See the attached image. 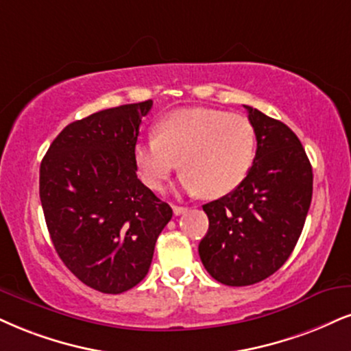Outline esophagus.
<instances>
[{
  "label": "esophagus",
  "instance_id": "esophagus-1",
  "mask_svg": "<svg viewBox=\"0 0 351 351\" xmlns=\"http://www.w3.org/2000/svg\"><path fill=\"white\" fill-rule=\"evenodd\" d=\"M172 210H174V215H182L184 211H187L185 206H179V205H172Z\"/></svg>",
  "mask_w": 351,
  "mask_h": 351
}]
</instances>
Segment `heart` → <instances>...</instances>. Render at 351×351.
Instances as JSON below:
<instances>
[{
	"instance_id": "heart-1",
	"label": "heart",
	"mask_w": 351,
	"mask_h": 351,
	"mask_svg": "<svg viewBox=\"0 0 351 351\" xmlns=\"http://www.w3.org/2000/svg\"><path fill=\"white\" fill-rule=\"evenodd\" d=\"M154 132L133 148L138 174L153 190H161L180 164L185 190L221 197L244 180L254 162L255 128L244 115L180 109L164 115Z\"/></svg>"
}]
</instances>
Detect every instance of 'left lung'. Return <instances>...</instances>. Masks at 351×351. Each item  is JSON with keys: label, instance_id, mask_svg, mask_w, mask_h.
Here are the masks:
<instances>
[{"label": "left lung", "instance_id": "8db88e82", "mask_svg": "<svg viewBox=\"0 0 351 351\" xmlns=\"http://www.w3.org/2000/svg\"><path fill=\"white\" fill-rule=\"evenodd\" d=\"M244 107L257 138L254 162L232 192L203 205L210 226L198 245L206 271L228 287L258 283L288 261L313 198V167L293 130Z\"/></svg>", "mask_w": 351, "mask_h": 351}]
</instances>
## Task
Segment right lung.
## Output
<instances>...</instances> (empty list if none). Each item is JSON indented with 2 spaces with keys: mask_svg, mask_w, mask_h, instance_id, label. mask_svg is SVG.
<instances>
[{
  "mask_svg": "<svg viewBox=\"0 0 351 351\" xmlns=\"http://www.w3.org/2000/svg\"><path fill=\"white\" fill-rule=\"evenodd\" d=\"M153 101L76 120L40 164V202L56 254L76 278L107 295L136 287L172 208L136 177L133 148Z\"/></svg>",
  "mask_w": 351,
  "mask_h": 351,
  "instance_id": "obj_1",
  "label": "right lung"
}]
</instances>
